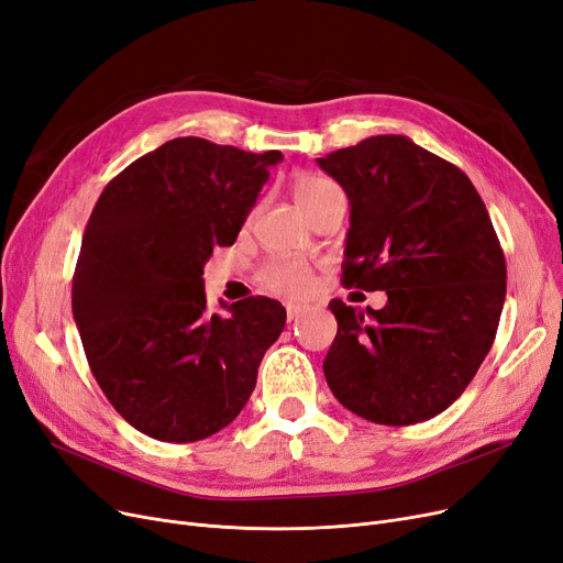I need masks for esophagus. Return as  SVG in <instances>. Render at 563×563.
<instances>
[{"label": "esophagus", "instance_id": "esophagus-1", "mask_svg": "<svg viewBox=\"0 0 563 563\" xmlns=\"http://www.w3.org/2000/svg\"><path fill=\"white\" fill-rule=\"evenodd\" d=\"M285 312H287V322H295L303 312H308V308L301 303H285Z\"/></svg>", "mask_w": 563, "mask_h": 563}]
</instances>
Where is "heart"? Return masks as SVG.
Masks as SVG:
<instances>
[{"label": "heart", "instance_id": "1", "mask_svg": "<svg viewBox=\"0 0 563 563\" xmlns=\"http://www.w3.org/2000/svg\"><path fill=\"white\" fill-rule=\"evenodd\" d=\"M295 200L303 213H308L312 207L320 205L327 195L340 190L335 181L322 177V175H312V173H301L295 179ZM260 283L276 291V295L285 297H303L308 295V289L312 287V272L310 266L299 262V260H274L260 268L257 274Z\"/></svg>", "mask_w": 563, "mask_h": 563}]
</instances>
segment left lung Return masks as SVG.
<instances>
[{
    "mask_svg": "<svg viewBox=\"0 0 563 563\" xmlns=\"http://www.w3.org/2000/svg\"><path fill=\"white\" fill-rule=\"evenodd\" d=\"M350 200L342 285L384 289L382 310L333 299L324 377L342 407L382 426L453 405L490 352L506 260L470 177L405 135L317 158Z\"/></svg>",
    "mask_w": 563,
    "mask_h": 563,
    "instance_id": "1",
    "label": "left lung"
}]
</instances>
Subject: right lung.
<instances>
[{
	"label": "right lung",
	"instance_id": "obj_1",
	"mask_svg": "<svg viewBox=\"0 0 563 563\" xmlns=\"http://www.w3.org/2000/svg\"><path fill=\"white\" fill-rule=\"evenodd\" d=\"M280 152L175 137L103 188L73 274V317L110 405L158 442H198L249 402L285 327L266 297L207 312L205 264L232 246Z\"/></svg>",
	"mask_w": 563,
	"mask_h": 563
}]
</instances>
